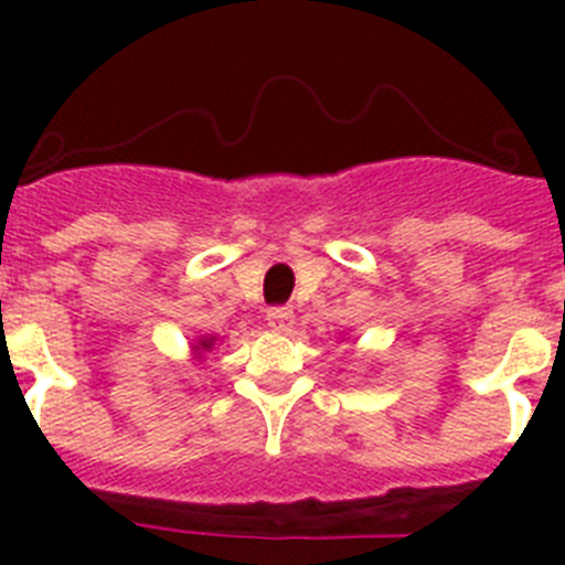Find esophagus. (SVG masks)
Returning <instances> with one entry per match:
<instances>
[{
    "mask_svg": "<svg viewBox=\"0 0 565 565\" xmlns=\"http://www.w3.org/2000/svg\"><path fill=\"white\" fill-rule=\"evenodd\" d=\"M266 322H268V328H271V331H288V328H291V322H294L291 308H282V306L268 308Z\"/></svg>",
    "mask_w": 565,
    "mask_h": 565,
    "instance_id": "obj_1",
    "label": "esophagus"
}]
</instances>
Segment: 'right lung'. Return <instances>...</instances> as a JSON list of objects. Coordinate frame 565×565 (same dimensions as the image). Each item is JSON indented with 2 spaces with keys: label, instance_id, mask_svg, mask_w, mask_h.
<instances>
[{
  "label": "right lung",
  "instance_id": "obj_1",
  "mask_svg": "<svg viewBox=\"0 0 565 565\" xmlns=\"http://www.w3.org/2000/svg\"><path fill=\"white\" fill-rule=\"evenodd\" d=\"M212 344H214V337H203L201 342L194 344V351H212Z\"/></svg>",
  "mask_w": 565,
  "mask_h": 565
}]
</instances>
